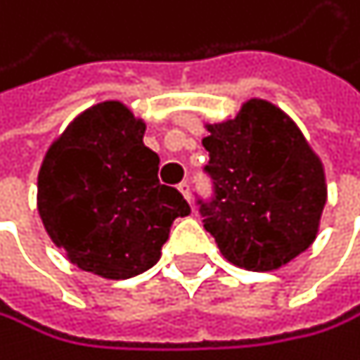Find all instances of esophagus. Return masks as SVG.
Here are the masks:
<instances>
[{"mask_svg": "<svg viewBox=\"0 0 360 360\" xmlns=\"http://www.w3.org/2000/svg\"><path fill=\"white\" fill-rule=\"evenodd\" d=\"M179 192H181V195L188 199V203H190V184L188 181H181L179 184Z\"/></svg>", "mask_w": 360, "mask_h": 360, "instance_id": "1", "label": "esophagus"}]
</instances>
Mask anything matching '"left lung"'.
<instances>
[{
    "label": "left lung",
    "mask_w": 360,
    "mask_h": 360,
    "mask_svg": "<svg viewBox=\"0 0 360 360\" xmlns=\"http://www.w3.org/2000/svg\"><path fill=\"white\" fill-rule=\"evenodd\" d=\"M212 197L201 199L203 228L230 263L276 270L312 245L326 205V174L294 121L263 99L207 126Z\"/></svg>",
    "instance_id": "obj_1"
}]
</instances>
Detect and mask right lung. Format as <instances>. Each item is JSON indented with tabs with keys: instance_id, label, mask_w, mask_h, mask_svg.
Instances as JSON below:
<instances>
[{
	"instance_id": "right-lung-1",
	"label": "right lung",
	"mask_w": 360,
	"mask_h": 360,
	"mask_svg": "<svg viewBox=\"0 0 360 360\" xmlns=\"http://www.w3.org/2000/svg\"><path fill=\"white\" fill-rule=\"evenodd\" d=\"M143 132L124 103H97L48 148L39 170L46 232L75 265L103 278L150 270L172 221L190 214L181 192L159 181V157Z\"/></svg>"
}]
</instances>
